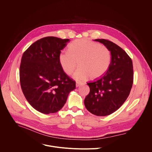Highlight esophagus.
Returning a JSON list of instances; mask_svg holds the SVG:
<instances>
[{
    "instance_id": "esophagus-1",
    "label": "esophagus",
    "mask_w": 152,
    "mask_h": 152,
    "mask_svg": "<svg viewBox=\"0 0 152 152\" xmlns=\"http://www.w3.org/2000/svg\"><path fill=\"white\" fill-rule=\"evenodd\" d=\"M82 83H80V82H76V87H78V86H80L81 85H82Z\"/></svg>"
}]
</instances>
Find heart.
Instances as JSON below:
<instances>
[{"label":"heart","mask_w":152,"mask_h":152,"mask_svg":"<svg viewBox=\"0 0 152 152\" xmlns=\"http://www.w3.org/2000/svg\"><path fill=\"white\" fill-rule=\"evenodd\" d=\"M58 59L63 71L68 75L74 72L79 62L80 67L73 77L83 81L90 77L97 79L103 76L110 67L111 54L106 46L82 38L71 42L68 52H60Z\"/></svg>","instance_id":"1"}]
</instances>
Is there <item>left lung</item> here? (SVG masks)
<instances>
[{
	"label": "left lung",
	"mask_w": 152,
	"mask_h": 152,
	"mask_svg": "<svg viewBox=\"0 0 152 152\" xmlns=\"http://www.w3.org/2000/svg\"><path fill=\"white\" fill-rule=\"evenodd\" d=\"M109 49L111 61L107 71L87 84L90 93L84 100L87 110L97 116H106L116 111L128 97L134 82L132 61L113 42L96 39Z\"/></svg>",
	"instance_id": "obj_1"
}]
</instances>
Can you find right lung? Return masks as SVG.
<instances>
[{
	"instance_id": "1",
	"label": "right lung",
	"mask_w": 152,
	"mask_h": 152,
	"mask_svg": "<svg viewBox=\"0 0 152 152\" xmlns=\"http://www.w3.org/2000/svg\"><path fill=\"white\" fill-rule=\"evenodd\" d=\"M69 39L42 38L23 53L20 66V82L23 93L37 111L45 114L59 111L76 82L61 67L58 56Z\"/></svg>"
}]
</instances>
